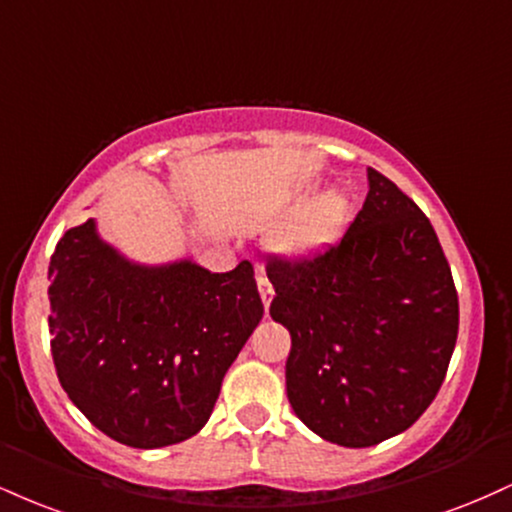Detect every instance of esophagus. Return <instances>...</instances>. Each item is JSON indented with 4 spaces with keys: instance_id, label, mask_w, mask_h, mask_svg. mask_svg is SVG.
Returning a JSON list of instances; mask_svg holds the SVG:
<instances>
[{
    "instance_id": "obj_1",
    "label": "esophagus",
    "mask_w": 512,
    "mask_h": 512,
    "mask_svg": "<svg viewBox=\"0 0 512 512\" xmlns=\"http://www.w3.org/2000/svg\"><path fill=\"white\" fill-rule=\"evenodd\" d=\"M257 288H260V295H262L264 310H267L269 303H272V298H274V288H272V283H269L267 276L260 274V276H257Z\"/></svg>"
}]
</instances>
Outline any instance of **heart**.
<instances>
[{
    "label": "heart",
    "instance_id": "1",
    "mask_svg": "<svg viewBox=\"0 0 512 512\" xmlns=\"http://www.w3.org/2000/svg\"><path fill=\"white\" fill-rule=\"evenodd\" d=\"M346 197L338 193L324 195L317 200L295 224L276 238V248L286 255H305L317 250L326 240L334 236L343 217H346Z\"/></svg>",
    "mask_w": 512,
    "mask_h": 512
}]
</instances>
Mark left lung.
<instances>
[{
    "label": "left lung",
    "mask_w": 512,
    "mask_h": 512,
    "mask_svg": "<svg viewBox=\"0 0 512 512\" xmlns=\"http://www.w3.org/2000/svg\"><path fill=\"white\" fill-rule=\"evenodd\" d=\"M367 181L336 245L267 264L269 315L291 331L288 400L312 432L346 448L420 420L458 338V293L434 226L384 174L367 169Z\"/></svg>",
    "instance_id": "obj_1"
}]
</instances>
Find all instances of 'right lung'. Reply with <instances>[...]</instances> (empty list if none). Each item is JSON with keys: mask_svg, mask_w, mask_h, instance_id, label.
Wrapping results in <instances>:
<instances>
[{"mask_svg": "<svg viewBox=\"0 0 512 512\" xmlns=\"http://www.w3.org/2000/svg\"><path fill=\"white\" fill-rule=\"evenodd\" d=\"M49 281L61 389L100 432L131 448L200 432L264 315L248 260L226 274L193 260L145 267L104 243L92 219L61 236Z\"/></svg>", "mask_w": 512, "mask_h": 512, "instance_id": "1", "label": "right lung"}]
</instances>
